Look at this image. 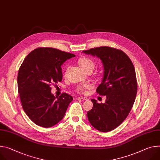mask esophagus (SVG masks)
Masks as SVG:
<instances>
[{
    "instance_id": "obj_1",
    "label": "esophagus",
    "mask_w": 160,
    "mask_h": 160,
    "mask_svg": "<svg viewBox=\"0 0 160 160\" xmlns=\"http://www.w3.org/2000/svg\"><path fill=\"white\" fill-rule=\"evenodd\" d=\"M77 99H81V100H87L88 99V98H85V97H82V96H80L77 98Z\"/></svg>"
}]
</instances>
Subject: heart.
Instances as JSON below:
<instances>
[{
	"mask_svg": "<svg viewBox=\"0 0 160 160\" xmlns=\"http://www.w3.org/2000/svg\"><path fill=\"white\" fill-rule=\"evenodd\" d=\"M78 63L79 66L82 68V69H83L85 71H88L89 69L93 70L95 67V64L94 61L88 57L80 58V59L78 60ZM89 88H91V85L89 84H86L83 86L79 87L78 90L80 92H83L85 89H89Z\"/></svg>",
	"mask_w": 160,
	"mask_h": 160,
	"instance_id": "obj_1",
	"label": "heart"
}]
</instances>
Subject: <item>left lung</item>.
Listing matches in <instances>:
<instances>
[{
    "label": "left lung",
    "instance_id": "1",
    "mask_svg": "<svg viewBox=\"0 0 160 160\" xmlns=\"http://www.w3.org/2000/svg\"><path fill=\"white\" fill-rule=\"evenodd\" d=\"M82 52L101 61L103 77L96 92L107 98L105 103L91 99L93 107L88 112V120L100 132H110L125 120L134 104L137 92L134 66L125 53L113 48L101 47Z\"/></svg>",
    "mask_w": 160,
    "mask_h": 160
}]
</instances>
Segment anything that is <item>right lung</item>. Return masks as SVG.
<instances>
[{"instance_id":"obj_1","label":"right lung","mask_w":160,"mask_h":160,"mask_svg":"<svg viewBox=\"0 0 160 160\" xmlns=\"http://www.w3.org/2000/svg\"><path fill=\"white\" fill-rule=\"evenodd\" d=\"M74 57L53 48H38L25 58L18 73V89L24 112L36 124L50 128L64 117L73 98L66 93L55 97L50 85L62 81L61 66Z\"/></svg>"}]
</instances>
